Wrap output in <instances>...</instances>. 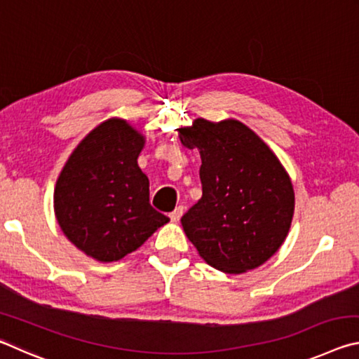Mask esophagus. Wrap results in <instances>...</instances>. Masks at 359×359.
Returning <instances> with one entry per match:
<instances>
[{
	"instance_id": "1",
	"label": "esophagus",
	"mask_w": 359,
	"mask_h": 359,
	"mask_svg": "<svg viewBox=\"0 0 359 359\" xmlns=\"http://www.w3.org/2000/svg\"><path fill=\"white\" fill-rule=\"evenodd\" d=\"M182 214H184V205H177V208L174 209V212H171V214H169V217H171L172 222H179Z\"/></svg>"
}]
</instances>
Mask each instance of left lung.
<instances>
[{
  "mask_svg": "<svg viewBox=\"0 0 359 359\" xmlns=\"http://www.w3.org/2000/svg\"><path fill=\"white\" fill-rule=\"evenodd\" d=\"M179 136L201 155L203 198L180 220L187 238L205 263L228 274L266 263L294 212L293 185L278 158L238 120L198 118Z\"/></svg>",
  "mask_w": 359,
  "mask_h": 359,
  "instance_id": "obj_1",
  "label": "left lung"
}]
</instances>
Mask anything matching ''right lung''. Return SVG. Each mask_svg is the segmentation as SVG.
<instances>
[{"label":"right lung","instance_id":"right-lung-1","mask_svg":"<svg viewBox=\"0 0 359 359\" xmlns=\"http://www.w3.org/2000/svg\"><path fill=\"white\" fill-rule=\"evenodd\" d=\"M144 136L111 118L82 139L53 193L60 228L79 250L117 261L169 222L149 203V179L137 166Z\"/></svg>","mask_w":359,"mask_h":359}]
</instances>
